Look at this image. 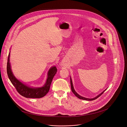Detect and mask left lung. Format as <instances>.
Wrapping results in <instances>:
<instances>
[{
  "instance_id": "1",
  "label": "left lung",
  "mask_w": 127,
  "mask_h": 127,
  "mask_svg": "<svg viewBox=\"0 0 127 127\" xmlns=\"http://www.w3.org/2000/svg\"><path fill=\"white\" fill-rule=\"evenodd\" d=\"M70 83H71V90H72V93H73L75 95V96H76V97H77L78 98H79V99H83V100H95V99H96V98H97L98 97H99L101 95H102V94H103V93L104 92V91L105 90H104V91L102 92V93H101L100 94H99V95H98L97 96H96L95 97V98H85V97H82V96H80V95H79L75 91V90H74V87H73V83H72V79H71V78H70Z\"/></svg>"
}]
</instances>
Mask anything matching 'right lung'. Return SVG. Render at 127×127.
Masks as SVG:
<instances>
[{"mask_svg":"<svg viewBox=\"0 0 127 127\" xmlns=\"http://www.w3.org/2000/svg\"><path fill=\"white\" fill-rule=\"evenodd\" d=\"M10 53L8 54L7 63V73L11 83L16 88L17 92L21 95L27 98H41L49 92L53 77L56 74L57 69L55 66L50 69L48 73V78L45 85L40 88H32L28 86L17 80L12 74L9 63Z\"/></svg>","mask_w":127,"mask_h":127,"instance_id":"obj_1","label":"right lung"}]
</instances>
